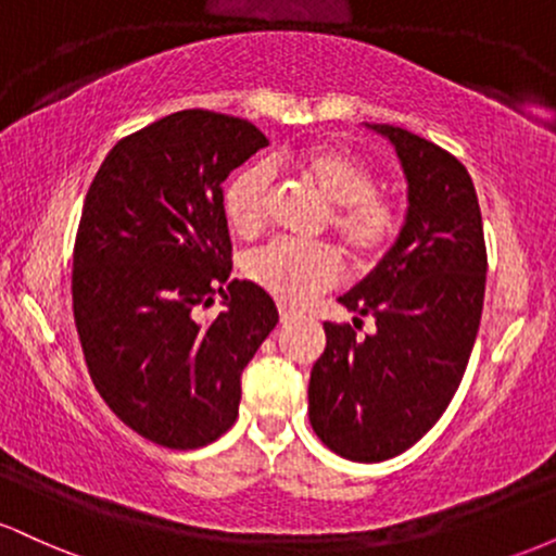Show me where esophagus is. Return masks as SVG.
Instances as JSON below:
<instances>
[{
	"instance_id": "obj_1",
	"label": "esophagus",
	"mask_w": 556,
	"mask_h": 556,
	"mask_svg": "<svg viewBox=\"0 0 556 556\" xmlns=\"http://www.w3.org/2000/svg\"><path fill=\"white\" fill-rule=\"evenodd\" d=\"M298 318H300L298 311L285 308V305H279V321H282V324H292V321H298Z\"/></svg>"
}]
</instances>
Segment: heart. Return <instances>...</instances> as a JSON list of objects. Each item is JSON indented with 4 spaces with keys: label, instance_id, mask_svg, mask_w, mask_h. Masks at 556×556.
<instances>
[{
    "label": "heart",
    "instance_id": "obj_1",
    "mask_svg": "<svg viewBox=\"0 0 556 556\" xmlns=\"http://www.w3.org/2000/svg\"><path fill=\"white\" fill-rule=\"evenodd\" d=\"M295 167L331 206V229L350 256L361 264L379 258L397 232V206L387 193L376 190L374 172L331 146L303 151ZM271 180L269 164L256 162L227 185L225 212L235 232L256 235L264 227ZM340 274V256L329 245L274 240L245 258V277L287 305L308 303L318 292L334 287Z\"/></svg>",
    "mask_w": 556,
    "mask_h": 556
}]
</instances>
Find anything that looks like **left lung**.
<instances>
[{
    "instance_id": "left-lung-1",
    "label": "left lung",
    "mask_w": 556,
    "mask_h": 556,
    "mask_svg": "<svg viewBox=\"0 0 556 556\" xmlns=\"http://www.w3.org/2000/svg\"><path fill=\"white\" fill-rule=\"evenodd\" d=\"M394 146L407 212L394 245L340 303L376 321L358 337L324 324L308 418L340 457L381 463L413 446L460 387L486 290V245L468 169L431 140L394 125H366Z\"/></svg>"
}]
</instances>
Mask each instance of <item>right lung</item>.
<instances>
[{
	"label": "right lung",
	"instance_id": "obj_1",
	"mask_svg": "<svg viewBox=\"0 0 556 556\" xmlns=\"http://www.w3.org/2000/svg\"><path fill=\"white\" fill-rule=\"evenodd\" d=\"M269 146L248 119L185 110L119 140L83 203L73 311L88 374L149 442L198 450L238 418L240 374L277 327L232 269L222 182ZM219 291L226 311H197Z\"/></svg>",
	"mask_w": 556,
	"mask_h": 556
}]
</instances>
